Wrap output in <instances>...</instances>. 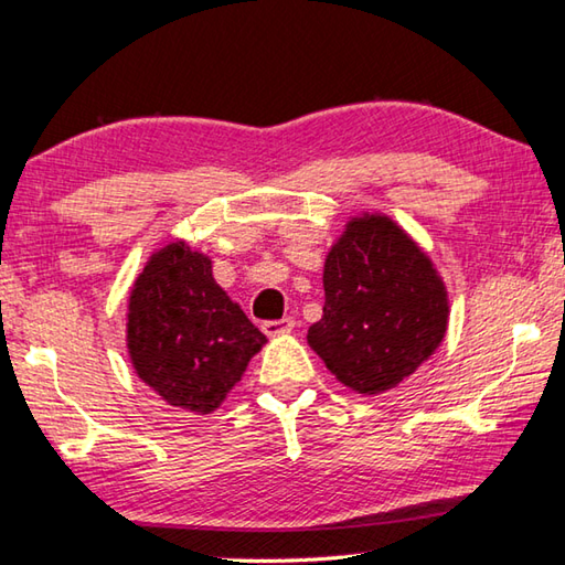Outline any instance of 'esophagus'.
<instances>
[{"instance_id":"obj_1","label":"esophagus","mask_w":565,"mask_h":565,"mask_svg":"<svg viewBox=\"0 0 565 565\" xmlns=\"http://www.w3.org/2000/svg\"><path fill=\"white\" fill-rule=\"evenodd\" d=\"M292 329H295V319L292 317L263 321V331H266L268 337H278V333H287V331H292Z\"/></svg>"}]
</instances>
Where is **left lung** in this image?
I'll return each mask as SVG.
<instances>
[{"label": "left lung", "instance_id": "obj_1", "mask_svg": "<svg viewBox=\"0 0 565 565\" xmlns=\"http://www.w3.org/2000/svg\"><path fill=\"white\" fill-rule=\"evenodd\" d=\"M446 290L424 250L387 216L353 218L329 250L324 315L307 341L355 393L395 387L439 347Z\"/></svg>", "mask_w": 565, "mask_h": 565}]
</instances>
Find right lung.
Masks as SVG:
<instances>
[{"label": "right lung", "instance_id": "1", "mask_svg": "<svg viewBox=\"0 0 565 565\" xmlns=\"http://www.w3.org/2000/svg\"><path fill=\"white\" fill-rule=\"evenodd\" d=\"M131 363L172 407L210 414L266 337L212 278V260L182 241L160 248L129 297Z\"/></svg>", "mask_w": 565, "mask_h": 565}]
</instances>
